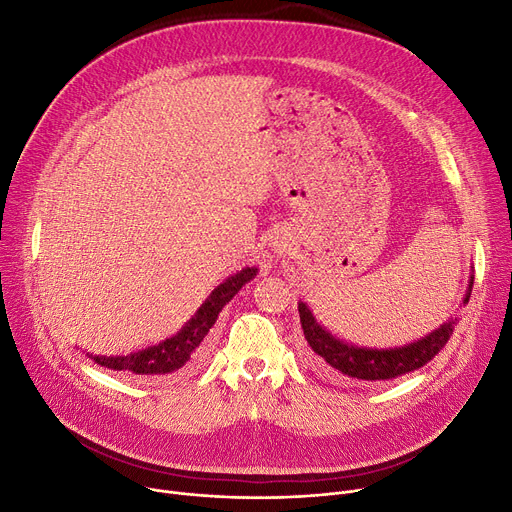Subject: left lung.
I'll list each match as a JSON object with an SVG mask.
<instances>
[{
	"mask_svg": "<svg viewBox=\"0 0 512 512\" xmlns=\"http://www.w3.org/2000/svg\"><path fill=\"white\" fill-rule=\"evenodd\" d=\"M471 290L473 276L469 280L463 305L469 303ZM299 315L305 340L315 355V361L332 375H338V378L365 382L394 380L423 367L442 351L454 330V319L450 317L446 324H442L434 332H429L427 336L405 346L367 348L336 338L330 330L319 324L313 311L303 301L299 303Z\"/></svg>",
	"mask_w": 512,
	"mask_h": 512,
	"instance_id": "obj_1",
	"label": "left lung"
}]
</instances>
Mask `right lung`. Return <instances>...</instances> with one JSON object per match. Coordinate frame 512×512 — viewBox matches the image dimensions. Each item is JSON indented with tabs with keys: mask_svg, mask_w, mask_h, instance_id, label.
I'll return each mask as SVG.
<instances>
[{
	"mask_svg": "<svg viewBox=\"0 0 512 512\" xmlns=\"http://www.w3.org/2000/svg\"><path fill=\"white\" fill-rule=\"evenodd\" d=\"M257 276V267H245L238 274L226 278L218 288H213L205 303L197 309V313L186 321L182 330L164 342L143 348L139 353L101 357L87 353L97 365L139 375V378H155V375H166L182 369L188 363H195L201 357L203 340L213 328L220 311L234 299V294Z\"/></svg>",
	"mask_w": 512,
	"mask_h": 512,
	"instance_id": "right-lung-1",
	"label": "right lung"
}]
</instances>
